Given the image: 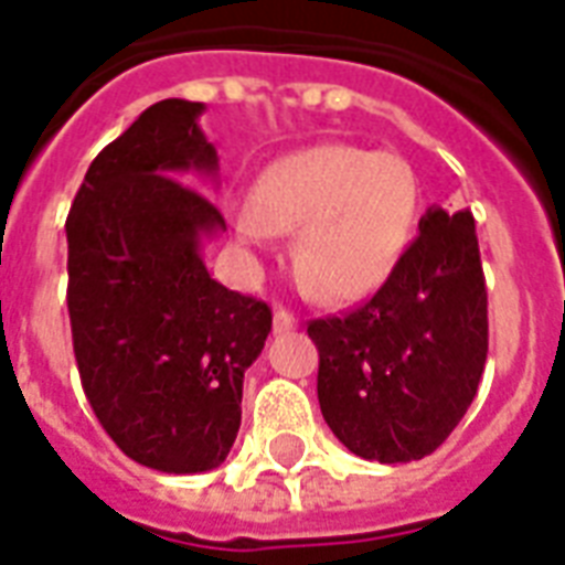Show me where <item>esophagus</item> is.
<instances>
[{
	"label": "esophagus",
	"instance_id": "obj_1",
	"mask_svg": "<svg viewBox=\"0 0 565 565\" xmlns=\"http://www.w3.org/2000/svg\"><path fill=\"white\" fill-rule=\"evenodd\" d=\"M273 326H275V331L281 334V331H292V329H296V326H299V320H296V317H292L290 311H284V308H278V311H275V317H273Z\"/></svg>",
	"mask_w": 565,
	"mask_h": 565
}]
</instances>
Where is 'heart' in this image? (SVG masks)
Here are the masks:
<instances>
[{
  "mask_svg": "<svg viewBox=\"0 0 565 565\" xmlns=\"http://www.w3.org/2000/svg\"><path fill=\"white\" fill-rule=\"evenodd\" d=\"M417 180L391 153L355 145L292 150L257 174L248 204L234 210L245 248L296 234L290 269L320 301H355L387 281L412 236Z\"/></svg>",
  "mask_w": 565,
  "mask_h": 565,
  "instance_id": "1",
  "label": "heart"
}]
</instances>
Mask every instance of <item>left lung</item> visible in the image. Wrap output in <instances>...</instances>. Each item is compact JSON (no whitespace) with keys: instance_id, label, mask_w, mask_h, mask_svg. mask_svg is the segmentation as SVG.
Masks as SVG:
<instances>
[{"instance_id":"left-lung-1","label":"left lung","mask_w":565,"mask_h":565,"mask_svg":"<svg viewBox=\"0 0 565 565\" xmlns=\"http://www.w3.org/2000/svg\"><path fill=\"white\" fill-rule=\"evenodd\" d=\"M417 231L373 299L308 326L326 424L352 454L385 465L441 447L471 406L489 352L473 215L429 206Z\"/></svg>"}]
</instances>
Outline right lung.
I'll list each match as a JSON object with an SVG mask.
<instances>
[{
    "instance_id": "obj_1",
    "label": "right lung",
    "mask_w": 565,
    "mask_h": 565,
    "mask_svg": "<svg viewBox=\"0 0 565 565\" xmlns=\"http://www.w3.org/2000/svg\"><path fill=\"white\" fill-rule=\"evenodd\" d=\"M204 103L159 100L106 145L67 215V311L85 397L115 445L162 473L225 462L243 379L273 311L210 278L201 257L225 218L189 171L215 178Z\"/></svg>"
}]
</instances>
